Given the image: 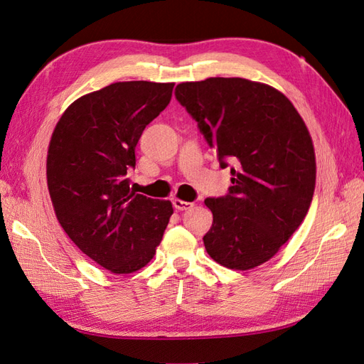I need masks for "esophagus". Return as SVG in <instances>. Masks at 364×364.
Instances as JSON below:
<instances>
[{"label": "esophagus", "instance_id": "1", "mask_svg": "<svg viewBox=\"0 0 364 364\" xmlns=\"http://www.w3.org/2000/svg\"><path fill=\"white\" fill-rule=\"evenodd\" d=\"M193 205H194V203L185 202V200H182V199H173V206H174L176 209H178V211H186V209L193 208Z\"/></svg>", "mask_w": 364, "mask_h": 364}]
</instances>
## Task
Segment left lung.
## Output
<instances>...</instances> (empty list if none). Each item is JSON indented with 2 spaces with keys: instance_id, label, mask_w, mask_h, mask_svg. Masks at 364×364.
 <instances>
[{
  "instance_id": "left-lung-1",
  "label": "left lung",
  "mask_w": 364,
  "mask_h": 364,
  "mask_svg": "<svg viewBox=\"0 0 364 364\" xmlns=\"http://www.w3.org/2000/svg\"><path fill=\"white\" fill-rule=\"evenodd\" d=\"M220 165L230 168L229 194L206 199L213 226L208 255L223 267L250 270L269 261L301 226L316 186L310 132L273 86L241 77H209L176 86Z\"/></svg>"
}]
</instances>
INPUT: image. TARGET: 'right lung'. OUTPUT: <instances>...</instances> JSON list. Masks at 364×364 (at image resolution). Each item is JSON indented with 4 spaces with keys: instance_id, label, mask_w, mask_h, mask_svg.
<instances>
[{
    "instance_id": "right-lung-1",
    "label": "right lung",
    "mask_w": 364,
    "mask_h": 364,
    "mask_svg": "<svg viewBox=\"0 0 364 364\" xmlns=\"http://www.w3.org/2000/svg\"><path fill=\"white\" fill-rule=\"evenodd\" d=\"M174 83L117 82L73 102L58 121L47 155L54 213L85 255L115 274L155 257L173 214L170 200L130 190L142 130L171 100Z\"/></svg>"
}]
</instances>
